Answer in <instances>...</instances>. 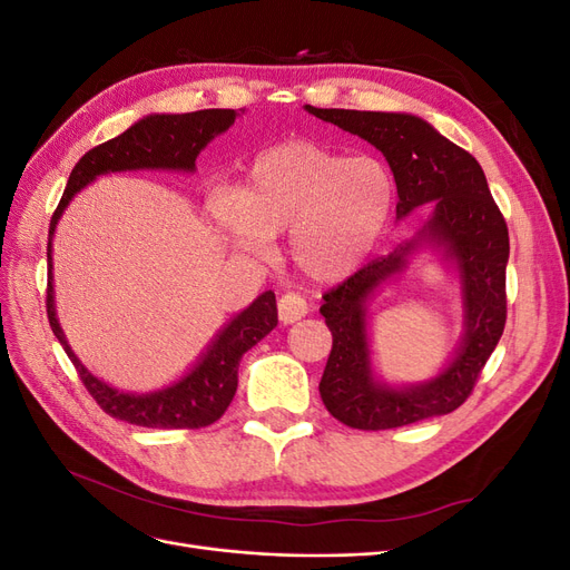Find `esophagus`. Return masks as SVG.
I'll return each mask as SVG.
<instances>
[{"label": "esophagus", "mask_w": 570, "mask_h": 570, "mask_svg": "<svg viewBox=\"0 0 570 570\" xmlns=\"http://www.w3.org/2000/svg\"><path fill=\"white\" fill-rule=\"evenodd\" d=\"M306 314H308V304H306V299L302 295H295V292H287V295H283L278 299V316H281V321L285 325L304 318Z\"/></svg>", "instance_id": "34e87169"}]
</instances>
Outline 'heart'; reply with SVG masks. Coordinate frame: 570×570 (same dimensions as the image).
I'll return each instance as SVG.
<instances>
[{
    "label": "heart",
    "instance_id": "b5f03b06",
    "mask_svg": "<svg viewBox=\"0 0 570 570\" xmlns=\"http://www.w3.org/2000/svg\"><path fill=\"white\" fill-rule=\"evenodd\" d=\"M394 197L385 161L295 140L258 154L235 195L214 202V218L247 252H264L268 235L289 230L292 264L314 281H337L371 254Z\"/></svg>",
    "mask_w": 570,
    "mask_h": 570
}]
</instances>
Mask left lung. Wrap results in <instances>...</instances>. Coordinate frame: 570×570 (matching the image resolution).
<instances>
[{
    "instance_id": "8db88e82",
    "label": "left lung",
    "mask_w": 570,
    "mask_h": 570,
    "mask_svg": "<svg viewBox=\"0 0 570 570\" xmlns=\"http://www.w3.org/2000/svg\"><path fill=\"white\" fill-rule=\"evenodd\" d=\"M304 109L383 151L400 195L396 218L428 202L435 206L416 239L373 258L323 295L321 314L333 333V350L318 385L321 400L340 423L356 430H390L452 413L471 396L507 323L509 228L485 174L469 151L419 116ZM425 242L440 246L462 275L466 333L453 364L433 382L390 389L370 371L365 299Z\"/></svg>"
}]
</instances>
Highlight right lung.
Here are the masks:
<instances>
[{
    "mask_svg": "<svg viewBox=\"0 0 570 570\" xmlns=\"http://www.w3.org/2000/svg\"><path fill=\"white\" fill-rule=\"evenodd\" d=\"M243 111V109H239ZM235 109H204L193 114H154L137 120L114 140L97 145L76 164L68 176L63 197L49 223L47 243V318L51 333L61 342L63 352L73 361L80 381L92 400L109 416L142 428H204L216 423L230 406L237 390L239 358L256 342H262L278 325V306L268 289L256 297L245 312H239L212 342L199 364L178 383L149 394L120 392L101 383L68 347L66 335L57 321L55 287H51V235L76 193L97 176L118 174V170H195L199 151L214 137L235 124Z\"/></svg>",
    "mask_w": 570,
    "mask_h": 570,
    "instance_id": "add662e5",
    "label": "right lung"
}]
</instances>
